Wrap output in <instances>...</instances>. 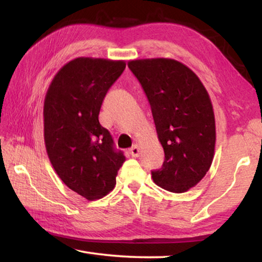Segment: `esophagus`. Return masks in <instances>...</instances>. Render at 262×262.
Returning <instances> with one entry per match:
<instances>
[{"instance_id":"esophagus-1","label":"esophagus","mask_w":262,"mask_h":262,"mask_svg":"<svg viewBox=\"0 0 262 262\" xmlns=\"http://www.w3.org/2000/svg\"><path fill=\"white\" fill-rule=\"evenodd\" d=\"M129 154L132 155L133 157H137L140 155V148H139V145L137 144H134L133 145V147L129 149Z\"/></svg>"}]
</instances>
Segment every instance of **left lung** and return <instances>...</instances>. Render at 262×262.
Returning a JSON list of instances; mask_svg holds the SVG:
<instances>
[{
	"mask_svg": "<svg viewBox=\"0 0 262 262\" xmlns=\"http://www.w3.org/2000/svg\"><path fill=\"white\" fill-rule=\"evenodd\" d=\"M148 97L158 140L165 154L154 183L184 193L202 180L212 163L215 115L205 85L187 66L173 59L128 61Z\"/></svg>",
	"mask_w": 262,
	"mask_h": 262,
	"instance_id": "8db88e82",
	"label": "left lung"
}]
</instances>
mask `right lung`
I'll return each mask as SVG.
<instances>
[{"label": "right lung", "mask_w": 262, "mask_h": 262, "mask_svg": "<svg viewBox=\"0 0 262 262\" xmlns=\"http://www.w3.org/2000/svg\"><path fill=\"white\" fill-rule=\"evenodd\" d=\"M125 61L77 57L53 78L43 103V137L60 179L89 201L107 195L126 157L114 149L98 115Z\"/></svg>", "instance_id": "add662e5"}]
</instances>
